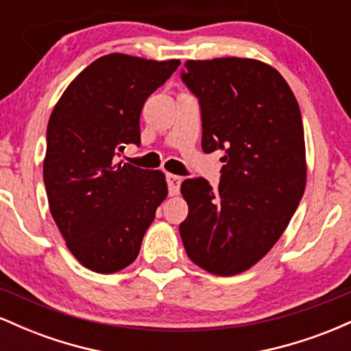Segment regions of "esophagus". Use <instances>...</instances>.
Wrapping results in <instances>:
<instances>
[{"mask_svg":"<svg viewBox=\"0 0 351 351\" xmlns=\"http://www.w3.org/2000/svg\"><path fill=\"white\" fill-rule=\"evenodd\" d=\"M167 181H168V193H170V196L178 195V193H180V184H181L180 176L168 173Z\"/></svg>","mask_w":351,"mask_h":351,"instance_id":"1","label":"esophagus"}]
</instances>
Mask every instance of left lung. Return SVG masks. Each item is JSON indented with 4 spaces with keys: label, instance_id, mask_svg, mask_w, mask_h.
<instances>
[{
    "label": "left lung",
    "instance_id": "left-lung-1",
    "mask_svg": "<svg viewBox=\"0 0 351 351\" xmlns=\"http://www.w3.org/2000/svg\"><path fill=\"white\" fill-rule=\"evenodd\" d=\"M181 74L199 99L204 153L224 150L219 186L184 180L180 234L189 259L236 276L280 239L307 183L304 125L292 88L272 66L249 58L186 60Z\"/></svg>",
    "mask_w": 351,
    "mask_h": 351
}]
</instances>
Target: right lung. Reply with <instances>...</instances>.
<instances>
[{"instance_id":"right-lung-1","label":"right lung","mask_w":351,"mask_h":351,"mask_svg":"<svg viewBox=\"0 0 351 351\" xmlns=\"http://www.w3.org/2000/svg\"><path fill=\"white\" fill-rule=\"evenodd\" d=\"M178 66V59L102 56L67 86L49 117L43 163L49 211L67 249L90 271L115 274L134 263L167 198L163 171L115 156L140 143L145 100Z\"/></svg>"}]
</instances>
